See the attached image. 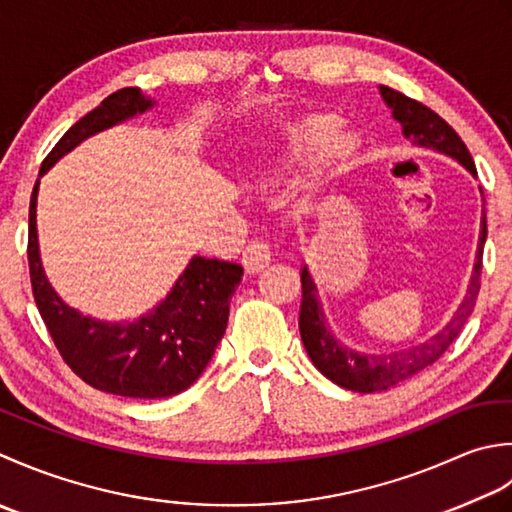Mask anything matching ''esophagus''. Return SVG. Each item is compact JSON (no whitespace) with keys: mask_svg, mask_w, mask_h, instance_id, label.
<instances>
[{"mask_svg":"<svg viewBox=\"0 0 512 512\" xmlns=\"http://www.w3.org/2000/svg\"><path fill=\"white\" fill-rule=\"evenodd\" d=\"M271 263L269 245L263 241H252L243 249V265L247 274H256V271L265 269Z\"/></svg>","mask_w":512,"mask_h":512,"instance_id":"1","label":"esophagus"}]
</instances>
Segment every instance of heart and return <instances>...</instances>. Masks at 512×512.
<instances>
[{
  "mask_svg": "<svg viewBox=\"0 0 512 512\" xmlns=\"http://www.w3.org/2000/svg\"><path fill=\"white\" fill-rule=\"evenodd\" d=\"M342 121L333 114H311L291 123L280 132L274 148L258 165L263 181H276L280 176L311 165L296 190V201L302 210H314L325 201L336 183L356 163L362 141L356 132L340 130Z\"/></svg>",
  "mask_w": 512,
  "mask_h": 512,
  "instance_id": "1",
  "label": "heart"
}]
</instances>
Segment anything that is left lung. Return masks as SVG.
<instances>
[{
	"label": "left lung",
	"instance_id": "8db88e82",
	"mask_svg": "<svg viewBox=\"0 0 512 512\" xmlns=\"http://www.w3.org/2000/svg\"><path fill=\"white\" fill-rule=\"evenodd\" d=\"M380 97L384 106L391 110L393 121L400 123L402 137L411 141L417 148L440 152L448 159H453L462 165V168L477 179L475 163L471 159V152L466 150L464 141L457 137V132L448 125L440 114H435L431 108L422 106L402 92H395L387 86H378ZM482 205H484V192ZM486 243V214L482 210V221H479V241L475 252V263L471 278H468L466 294L455 309V314L446 325L433 333L429 340H422L411 347L391 351V353H364L358 349H351L342 344L333 331L329 329V322L322 309L318 285L307 265L300 269V283H302V302H300V338L309 353L314 367L329 378L333 384L342 389L358 391V393H375L395 387L404 380L413 378L415 373L431 367V364L442 356V353L451 347V342L460 336L466 318L473 314L475 300L479 294V269H482V254Z\"/></svg>",
	"mask_w": 512,
	"mask_h": 512
}]
</instances>
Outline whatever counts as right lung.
Segmentation results:
<instances>
[{
	"instance_id": "right-lung-1",
	"label": "right lung",
	"mask_w": 512,
	"mask_h": 512,
	"mask_svg": "<svg viewBox=\"0 0 512 512\" xmlns=\"http://www.w3.org/2000/svg\"><path fill=\"white\" fill-rule=\"evenodd\" d=\"M154 106L148 92L123 88L81 117L41 163L28 214L30 283L61 358L90 387L139 400L170 398L201 378L227 329L229 300L241 285L243 267L192 256L165 298L145 314L132 320L88 316L70 307L46 276L37 234V194L41 176L77 145Z\"/></svg>"
}]
</instances>
